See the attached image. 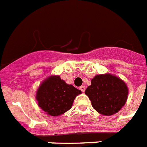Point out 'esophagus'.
<instances>
[{
	"label": "esophagus",
	"instance_id": "1",
	"mask_svg": "<svg viewBox=\"0 0 147 147\" xmlns=\"http://www.w3.org/2000/svg\"><path fill=\"white\" fill-rule=\"evenodd\" d=\"M80 89L82 91V92H84L85 90H86V87H85V86H82L80 87Z\"/></svg>",
	"mask_w": 147,
	"mask_h": 147
}]
</instances>
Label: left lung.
I'll list each match as a JSON object with an SVG mask.
<instances>
[{"label":"left lung","instance_id":"left-lung-1","mask_svg":"<svg viewBox=\"0 0 147 147\" xmlns=\"http://www.w3.org/2000/svg\"><path fill=\"white\" fill-rule=\"evenodd\" d=\"M85 94L92 101L93 108L100 114L111 116L118 113L125 104L128 89L125 82L110 74L96 75Z\"/></svg>","mask_w":147,"mask_h":147}]
</instances>
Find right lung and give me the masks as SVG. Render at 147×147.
Segmentation results:
<instances>
[{"instance_id": "add662e5", "label": "right lung", "mask_w": 147, "mask_h": 147, "mask_svg": "<svg viewBox=\"0 0 147 147\" xmlns=\"http://www.w3.org/2000/svg\"><path fill=\"white\" fill-rule=\"evenodd\" d=\"M81 91L67 84L59 76H51L39 86L36 94L38 106L52 116H60L71 108L74 100Z\"/></svg>"}]
</instances>
